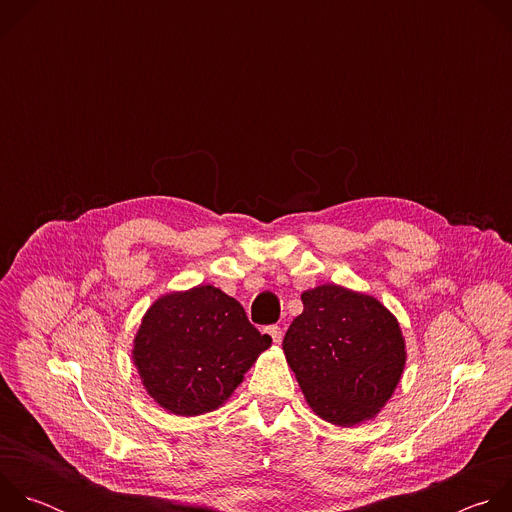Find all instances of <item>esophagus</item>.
I'll list each match as a JSON object with an SVG mask.
<instances>
[{
    "label": "esophagus",
    "instance_id": "esophagus-1",
    "mask_svg": "<svg viewBox=\"0 0 512 512\" xmlns=\"http://www.w3.org/2000/svg\"><path fill=\"white\" fill-rule=\"evenodd\" d=\"M267 334L273 338V342H281V338H283V330L277 324L267 326Z\"/></svg>",
    "mask_w": 512,
    "mask_h": 512
}]
</instances>
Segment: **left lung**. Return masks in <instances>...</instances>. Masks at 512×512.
Returning <instances> with one entry per match:
<instances>
[{"instance_id":"8db88e82","label":"left lung","mask_w":512,"mask_h":512,"mask_svg":"<svg viewBox=\"0 0 512 512\" xmlns=\"http://www.w3.org/2000/svg\"><path fill=\"white\" fill-rule=\"evenodd\" d=\"M302 304L283 352L310 407L336 425L375 417L405 367L395 316L375 298L340 285L304 291Z\"/></svg>"}]
</instances>
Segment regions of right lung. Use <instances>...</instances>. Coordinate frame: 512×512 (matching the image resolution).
I'll return each mask as SVG.
<instances>
[{
  "label": "right lung",
  "instance_id": "add662e5",
  "mask_svg": "<svg viewBox=\"0 0 512 512\" xmlns=\"http://www.w3.org/2000/svg\"><path fill=\"white\" fill-rule=\"evenodd\" d=\"M243 306L212 285L160 298L143 316L133 362L148 393L176 415L223 405L269 348Z\"/></svg>",
  "mask_w": 512,
  "mask_h": 512
}]
</instances>
